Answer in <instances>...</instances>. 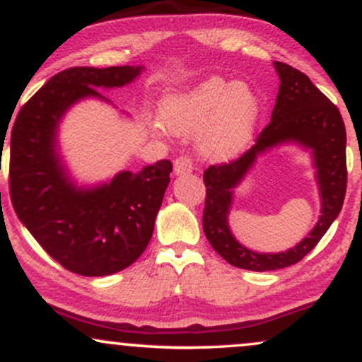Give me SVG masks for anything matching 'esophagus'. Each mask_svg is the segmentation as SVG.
I'll return each instance as SVG.
<instances>
[{"instance_id": "obj_1", "label": "esophagus", "mask_w": 362, "mask_h": 362, "mask_svg": "<svg viewBox=\"0 0 362 362\" xmlns=\"http://www.w3.org/2000/svg\"><path fill=\"white\" fill-rule=\"evenodd\" d=\"M192 160L189 156H178L175 163H173V172H175V175L180 177L192 173Z\"/></svg>"}]
</instances>
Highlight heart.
Listing matches in <instances>:
<instances>
[{"mask_svg":"<svg viewBox=\"0 0 362 362\" xmlns=\"http://www.w3.org/2000/svg\"><path fill=\"white\" fill-rule=\"evenodd\" d=\"M260 103L250 86L213 76L194 88L168 97L161 120L173 134H199L201 151L213 160H230L250 143Z\"/></svg>","mask_w":362,"mask_h":362,"instance_id":"obj_1","label":"heart"}]
</instances>
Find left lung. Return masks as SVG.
Returning a JSON list of instances; mask_svg holds the SVG:
<instances>
[{
  "mask_svg": "<svg viewBox=\"0 0 362 362\" xmlns=\"http://www.w3.org/2000/svg\"><path fill=\"white\" fill-rule=\"evenodd\" d=\"M274 68L279 74L281 85L271 122L260 132L257 143L238 160L213 165L204 172L206 206L202 226L206 238L228 264L255 272L289 267L313 250L342 209L347 187V138L339 109L305 73L279 61L274 62ZM289 142L310 149L317 170L322 214L309 236L289 251L253 252L234 238L227 223L234 187L241 183L257 157L269 148Z\"/></svg>",
  "mask_w": 362,
  "mask_h": 362,
  "instance_id": "obj_1",
  "label": "left lung"
}]
</instances>
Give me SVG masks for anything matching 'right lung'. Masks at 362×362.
I'll use <instances>...</instances> for the list:
<instances>
[{"instance_id": "obj_1", "label": "right lung", "mask_w": 362, "mask_h": 362, "mask_svg": "<svg viewBox=\"0 0 362 362\" xmlns=\"http://www.w3.org/2000/svg\"><path fill=\"white\" fill-rule=\"evenodd\" d=\"M143 69H64L25 103L11 129L10 195L15 213L54 260L80 276H110L146 250L172 163L160 160L141 172H119L105 184L78 187L57 151L61 119L83 98L109 102L97 88H120Z\"/></svg>"}]
</instances>
